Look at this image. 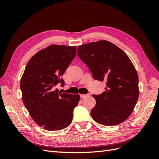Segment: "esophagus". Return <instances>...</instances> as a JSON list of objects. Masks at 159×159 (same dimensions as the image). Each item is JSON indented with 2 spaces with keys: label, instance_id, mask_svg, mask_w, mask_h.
<instances>
[{
  "label": "esophagus",
  "instance_id": "1",
  "mask_svg": "<svg viewBox=\"0 0 159 159\" xmlns=\"http://www.w3.org/2000/svg\"><path fill=\"white\" fill-rule=\"evenodd\" d=\"M89 95L88 94H80V98H86L87 96H88Z\"/></svg>",
  "mask_w": 159,
  "mask_h": 159
}]
</instances>
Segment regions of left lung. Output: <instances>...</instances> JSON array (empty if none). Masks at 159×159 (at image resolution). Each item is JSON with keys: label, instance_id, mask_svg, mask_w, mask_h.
<instances>
[{"label": "left lung", "instance_id": "8db88e82", "mask_svg": "<svg viewBox=\"0 0 159 159\" xmlns=\"http://www.w3.org/2000/svg\"><path fill=\"white\" fill-rule=\"evenodd\" d=\"M78 55L95 80L106 81L107 88L99 95H93L95 106L91 115L96 122L113 126L125 121L139 98V76L128 56L116 45L99 40L81 45Z\"/></svg>", "mask_w": 159, "mask_h": 159}]
</instances>
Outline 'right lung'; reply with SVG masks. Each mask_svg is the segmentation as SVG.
I'll return each instance as SVG.
<instances>
[{
    "label": "right lung",
    "instance_id": "1",
    "mask_svg": "<svg viewBox=\"0 0 159 159\" xmlns=\"http://www.w3.org/2000/svg\"><path fill=\"white\" fill-rule=\"evenodd\" d=\"M76 56V46L52 44L38 51L25 68L20 80L24 105L35 123L48 131L68 127L79 94L61 93L54 87Z\"/></svg>",
    "mask_w": 159,
    "mask_h": 159
}]
</instances>
